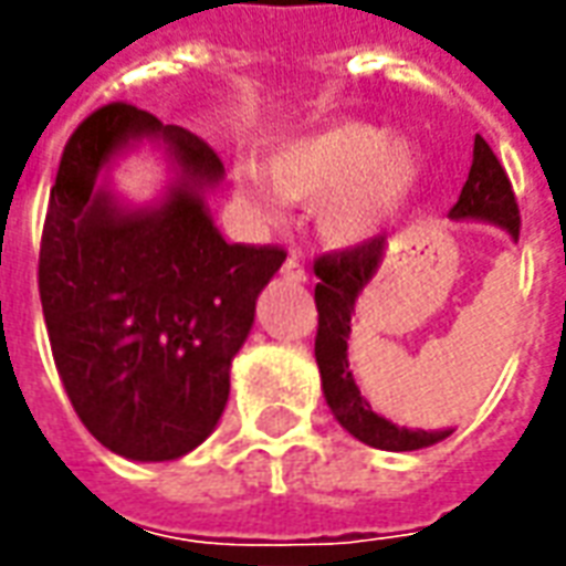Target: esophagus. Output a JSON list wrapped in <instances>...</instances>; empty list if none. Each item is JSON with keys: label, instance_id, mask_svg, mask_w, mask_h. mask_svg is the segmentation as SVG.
I'll use <instances>...</instances> for the list:
<instances>
[{"label": "esophagus", "instance_id": "34e87169", "mask_svg": "<svg viewBox=\"0 0 566 566\" xmlns=\"http://www.w3.org/2000/svg\"><path fill=\"white\" fill-rule=\"evenodd\" d=\"M282 275L287 282H308V270L296 258H287L282 266Z\"/></svg>", "mask_w": 566, "mask_h": 566}]
</instances>
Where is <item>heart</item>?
<instances>
[{"label":"heart","instance_id":"b5f03b06","mask_svg":"<svg viewBox=\"0 0 566 566\" xmlns=\"http://www.w3.org/2000/svg\"><path fill=\"white\" fill-rule=\"evenodd\" d=\"M421 157L403 136L364 120H331L270 150L266 169L235 163V202L260 223L282 221L284 206L315 202L327 245H364L391 227L412 199Z\"/></svg>","mask_w":566,"mask_h":566}]
</instances>
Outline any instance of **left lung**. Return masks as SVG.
Masks as SVG:
<instances>
[{
    "label": "left lung",
    "mask_w": 566,
    "mask_h": 566,
    "mask_svg": "<svg viewBox=\"0 0 566 566\" xmlns=\"http://www.w3.org/2000/svg\"><path fill=\"white\" fill-rule=\"evenodd\" d=\"M449 218L497 223L512 239H518V227H522L518 202H515L503 166L482 136H475L470 178H467L458 202L451 206ZM381 251H385V239L376 235L364 245L333 251V254L315 260V275H318V284H315V306H318L315 360H318L321 388H324L327 406L352 437L381 451H416L437 446L451 437V430H409V427H397L388 418L376 416L348 367L355 303L379 270Z\"/></svg>",
    "instance_id": "obj_1"
}]
</instances>
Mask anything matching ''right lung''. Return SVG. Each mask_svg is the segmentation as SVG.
<instances>
[{
    "label": "right lung",
    "instance_id": "right-lung-1",
    "mask_svg": "<svg viewBox=\"0 0 566 566\" xmlns=\"http://www.w3.org/2000/svg\"><path fill=\"white\" fill-rule=\"evenodd\" d=\"M142 138L167 148L176 181L127 210L98 172ZM221 178L209 142L127 103L93 112L60 157L39 251L48 339L84 427L129 461H175L214 430L260 291L287 258L223 239L206 206Z\"/></svg>",
    "mask_w": 566,
    "mask_h": 566
}]
</instances>
